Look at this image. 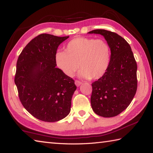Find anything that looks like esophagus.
<instances>
[{
    "label": "esophagus",
    "mask_w": 153,
    "mask_h": 153,
    "mask_svg": "<svg viewBox=\"0 0 153 153\" xmlns=\"http://www.w3.org/2000/svg\"><path fill=\"white\" fill-rule=\"evenodd\" d=\"M74 83H75V85L77 86H79L80 85L82 84V82H80V81H79V80H75V81H74Z\"/></svg>",
    "instance_id": "1"
}]
</instances>
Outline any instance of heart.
Returning <instances> with one entry per match:
<instances>
[{"label":"heart","instance_id":"obj_1","mask_svg":"<svg viewBox=\"0 0 153 153\" xmlns=\"http://www.w3.org/2000/svg\"><path fill=\"white\" fill-rule=\"evenodd\" d=\"M54 60L66 75L73 76L79 65L80 76L97 80L107 71L111 60V48L103 39L76 37L67 43L65 51L56 52Z\"/></svg>","mask_w":153,"mask_h":153}]
</instances>
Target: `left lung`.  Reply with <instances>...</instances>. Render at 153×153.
Segmentation results:
<instances>
[{"instance_id": "1", "label": "left lung", "mask_w": 153, "mask_h": 153, "mask_svg": "<svg viewBox=\"0 0 153 153\" xmlns=\"http://www.w3.org/2000/svg\"><path fill=\"white\" fill-rule=\"evenodd\" d=\"M88 33L102 35L111 52L107 71L92 83V108L100 117H113L128 107L136 94L137 62L131 46L118 34L104 29Z\"/></svg>"}]
</instances>
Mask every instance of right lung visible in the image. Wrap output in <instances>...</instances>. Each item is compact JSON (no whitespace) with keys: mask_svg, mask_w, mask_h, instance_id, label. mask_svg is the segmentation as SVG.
Masks as SVG:
<instances>
[{"mask_svg":"<svg viewBox=\"0 0 153 153\" xmlns=\"http://www.w3.org/2000/svg\"><path fill=\"white\" fill-rule=\"evenodd\" d=\"M69 36L41 34L28 43L16 62L14 82L25 108L45 122H56L69 114L76 89L74 80L56 67L54 54Z\"/></svg>","mask_w":153,"mask_h":153,"instance_id":"1","label":"right lung"}]
</instances>
